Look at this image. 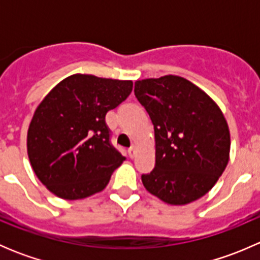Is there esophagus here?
I'll list each match as a JSON object with an SVG mask.
<instances>
[{
    "instance_id": "1",
    "label": "esophagus",
    "mask_w": 260,
    "mask_h": 260,
    "mask_svg": "<svg viewBox=\"0 0 260 260\" xmlns=\"http://www.w3.org/2000/svg\"><path fill=\"white\" fill-rule=\"evenodd\" d=\"M136 154H137V148H136V147H131V148L128 149V156H129L131 158H133Z\"/></svg>"
}]
</instances>
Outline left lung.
I'll return each instance as SVG.
<instances>
[{"label": "left lung", "instance_id": "left-lung-1", "mask_svg": "<svg viewBox=\"0 0 260 260\" xmlns=\"http://www.w3.org/2000/svg\"><path fill=\"white\" fill-rule=\"evenodd\" d=\"M135 95L154 127L156 164L142 175L146 190L170 205L203 198L229 162L230 132L221 109L177 75L137 80Z\"/></svg>", "mask_w": 260, "mask_h": 260}]
</instances>
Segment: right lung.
<instances>
[{
  "instance_id": "right-lung-1",
  "label": "right lung",
  "mask_w": 260,
  "mask_h": 260,
  "mask_svg": "<svg viewBox=\"0 0 260 260\" xmlns=\"http://www.w3.org/2000/svg\"><path fill=\"white\" fill-rule=\"evenodd\" d=\"M132 88V80L74 74L39 104L27 131L28 159L57 198L79 200L101 192L124 161L112 146L106 114Z\"/></svg>"
}]
</instances>
